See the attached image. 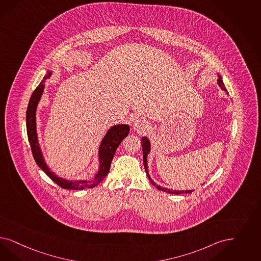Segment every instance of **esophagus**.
Returning <instances> with one entry per match:
<instances>
[{"instance_id": "1", "label": "esophagus", "mask_w": 261, "mask_h": 261, "mask_svg": "<svg viewBox=\"0 0 261 261\" xmlns=\"http://www.w3.org/2000/svg\"><path fill=\"white\" fill-rule=\"evenodd\" d=\"M134 130H136L137 132H145L146 130H148L149 128V123L148 121H146L145 119H137L134 122Z\"/></svg>"}]
</instances>
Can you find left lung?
<instances>
[{
    "mask_svg": "<svg viewBox=\"0 0 261 261\" xmlns=\"http://www.w3.org/2000/svg\"><path fill=\"white\" fill-rule=\"evenodd\" d=\"M218 85H219V87H220L222 90H225L226 94H228L227 90L225 89V85H224V82L222 80V77H221L220 75H219V79H218ZM142 147H143V159H144V170H145V172H146V175H147L149 181L152 183V185H154L157 189L161 190V191H164V192L169 193V194H174V195L189 194V193L193 192L192 190L176 191V190L167 189V188H164V187L160 186V185H157V184L151 179V177H150V175H149V172H148V169H147V155H148V153L150 152V142H149V140H148L146 137H143V138H142Z\"/></svg>",
    "mask_w": 261,
    "mask_h": 261,
    "instance_id": "obj_1",
    "label": "left lung"
}]
</instances>
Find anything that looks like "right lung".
<instances>
[{"mask_svg":"<svg viewBox=\"0 0 261 261\" xmlns=\"http://www.w3.org/2000/svg\"><path fill=\"white\" fill-rule=\"evenodd\" d=\"M52 75V71H47L45 76L43 77L42 81L38 85L35 91L33 92L29 105H28L27 113H26V123H27V134L29 142L31 144L32 153L34 159L37 166L45 172L46 174L57 183L63 189L68 190H83L87 188H93L97 186L100 182H102L104 178L107 176L111 163L114 158L117 146L120 144L121 141L127 137L130 131V127L127 124H117L112 126L104 136L100 146H99V170L95 174L94 178L92 180H67L59 177L55 172L50 171L47 164L44 160L43 154L41 152L40 145L38 143L37 132H36V108L38 102L41 98L43 93L45 81L50 78Z\"/></svg>","mask_w":261,"mask_h":261,"instance_id":"right-lung-1","label":"right lung"}]
</instances>
